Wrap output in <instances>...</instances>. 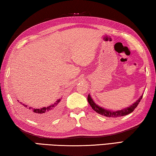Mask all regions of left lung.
I'll return each mask as SVG.
<instances>
[{
    "instance_id": "1",
    "label": "left lung",
    "mask_w": 156,
    "mask_h": 156,
    "mask_svg": "<svg viewBox=\"0 0 156 156\" xmlns=\"http://www.w3.org/2000/svg\"><path fill=\"white\" fill-rule=\"evenodd\" d=\"M142 96H143V95H142V96L139 98V99L134 102L133 104H132L131 106L125 108V109H122L121 110H118V111H112V110L106 109L98 106V105L95 103L93 99L91 98V97L90 96V95L89 94L88 95L87 100L89 105H91L92 109H93L95 112H97L98 113H99V114L106 116V117H109V118H118V117H121V116L128 115L131 112H133L134 109H135L137 107V106L138 105L139 102H140Z\"/></svg>"
}]
</instances>
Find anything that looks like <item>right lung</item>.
I'll return each mask as SVG.
<instances>
[{"instance_id": "add662e5", "label": "right lung", "mask_w": 156, "mask_h": 156, "mask_svg": "<svg viewBox=\"0 0 156 156\" xmlns=\"http://www.w3.org/2000/svg\"><path fill=\"white\" fill-rule=\"evenodd\" d=\"M60 99L56 100L54 104L47 107H31L29 105L23 103L22 102H20L18 100V105L21 112L24 113L27 117L37 121L43 122V121H48L54 119L58 114L60 108H61Z\"/></svg>"}]
</instances>
